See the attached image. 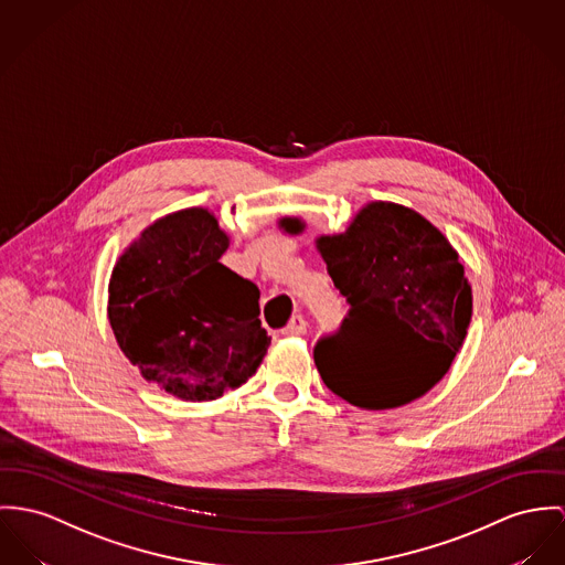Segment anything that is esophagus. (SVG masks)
Wrapping results in <instances>:
<instances>
[{
	"label": "esophagus",
	"mask_w": 565,
	"mask_h": 565,
	"mask_svg": "<svg viewBox=\"0 0 565 565\" xmlns=\"http://www.w3.org/2000/svg\"><path fill=\"white\" fill-rule=\"evenodd\" d=\"M281 333L284 335H305L307 333V322H305L303 316H292L290 324Z\"/></svg>",
	"instance_id": "obj_1"
}]
</instances>
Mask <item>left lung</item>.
<instances>
[{"instance_id": "obj_1", "label": "left lung", "mask_w": 565, "mask_h": 565, "mask_svg": "<svg viewBox=\"0 0 565 565\" xmlns=\"http://www.w3.org/2000/svg\"><path fill=\"white\" fill-rule=\"evenodd\" d=\"M279 230L301 234L299 217ZM316 249L350 305L338 335L313 348L324 385L352 406L385 411L435 387L465 344L473 292L447 236L417 211L367 202L340 234H320ZM376 328L381 349L366 331ZM390 353L387 369L380 356Z\"/></svg>"}]
</instances>
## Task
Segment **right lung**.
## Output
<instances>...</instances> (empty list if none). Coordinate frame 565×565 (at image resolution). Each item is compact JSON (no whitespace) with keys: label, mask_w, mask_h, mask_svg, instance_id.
<instances>
[{"label":"right lung","mask_w":565,"mask_h":565,"mask_svg":"<svg viewBox=\"0 0 565 565\" xmlns=\"http://www.w3.org/2000/svg\"><path fill=\"white\" fill-rule=\"evenodd\" d=\"M227 247L213 211L182 209L141 230L109 277L118 347L148 383L184 402L247 383L270 347L258 286L218 262Z\"/></svg>","instance_id":"1"}]
</instances>
